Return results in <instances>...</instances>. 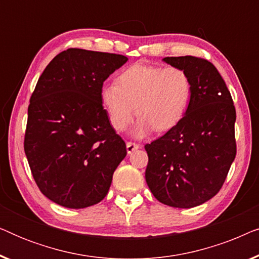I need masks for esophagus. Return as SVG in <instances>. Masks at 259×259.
<instances>
[{
	"instance_id": "1",
	"label": "esophagus",
	"mask_w": 259,
	"mask_h": 259,
	"mask_svg": "<svg viewBox=\"0 0 259 259\" xmlns=\"http://www.w3.org/2000/svg\"><path fill=\"white\" fill-rule=\"evenodd\" d=\"M140 146L138 144H136V143H131V141H128V143H126V148H127V153L128 154H131L132 153L133 151H136V150H138V148H139Z\"/></svg>"
}]
</instances>
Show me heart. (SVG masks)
Returning a JSON list of instances; mask_svg holds the SVG:
<instances>
[{"label": "heart", "instance_id": "obj_1", "mask_svg": "<svg viewBox=\"0 0 259 259\" xmlns=\"http://www.w3.org/2000/svg\"><path fill=\"white\" fill-rule=\"evenodd\" d=\"M192 97V81L180 67L136 63L116 77V83L104 84L101 104L116 131L127 128L134 114L140 116L137 136L152 130L166 132L180 122Z\"/></svg>", "mask_w": 259, "mask_h": 259}]
</instances>
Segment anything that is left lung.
I'll return each instance as SVG.
<instances>
[{"label": "left lung", "instance_id": "1", "mask_svg": "<svg viewBox=\"0 0 259 259\" xmlns=\"http://www.w3.org/2000/svg\"><path fill=\"white\" fill-rule=\"evenodd\" d=\"M164 61L186 70L192 97L178 125L145 145V178L160 203L190 208L210 200L225 182L237 153L236 108L225 81L210 61L190 55Z\"/></svg>", "mask_w": 259, "mask_h": 259}]
</instances>
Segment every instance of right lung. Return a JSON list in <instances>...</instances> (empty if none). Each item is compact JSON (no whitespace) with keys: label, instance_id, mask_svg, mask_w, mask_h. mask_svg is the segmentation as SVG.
Here are the masks:
<instances>
[{"label":"right lung","instance_id":"right-lung-1","mask_svg":"<svg viewBox=\"0 0 259 259\" xmlns=\"http://www.w3.org/2000/svg\"><path fill=\"white\" fill-rule=\"evenodd\" d=\"M111 53L69 48L46 67L30 97L24 153L36 185L68 208L100 203L126 157L100 91L127 61Z\"/></svg>","mask_w":259,"mask_h":259}]
</instances>
